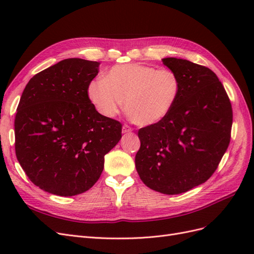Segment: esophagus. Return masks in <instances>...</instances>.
<instances>
[{"instance_id": "obj_1", "label": "esophagus", "mask_w": 254, "mask_h": 254, "mask_svg": "<svg viewBox=\"0 0 254 254\" xmlns=\"http://www.w3.org/2000/svg\"><path fill=\"white\" fill-rule=\"evenodd\" d=\"M131 131H132V128L130 127V126H128V125L123 126V133H129V132H131Z\"/></svg>"}]
</instances>
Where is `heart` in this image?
<instances>
[{"label": "heart", "instance_id": "heart-1", "mask_svg": "<svg viewBox=\"0 0 254 254\" xmlns=\"http://www.w3.org/2000/svg\"><path fill=\"white\" fill-rule=\"evenodd\" d=\"M180 93L181 79L175 71L141 64L115 65L88 87L90 102L102 115L114 118L125 101L128 117L140 126L162 122Z\"/></svg>", "mask_w": 254, "mask_h": 254}]
</instances>
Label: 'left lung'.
I'll list each match as a JSON object with an SVG mask.
<instances>
[{
	"mask_svg": "<svg viewBox=\"0 0 254 254\" xmlns=\"http://www.w3.org/2000/svg\"><path fill=\"white\" fill-rule=\"evenodd\" d=\"M162 61L180 76L181 93L162 122L137 131L135 167L145 186L176 195L205 182L217 170L231 139L233 112L209 67L173 57Z\"/></svg>",
	"mask_w": 254,
	"mask_h": 254,
	"instance_id": "1",
	"label": "left lung"
}]
</instances>
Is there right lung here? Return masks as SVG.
Instances as JSON below:
<instances>
[{
	"label": "right lung",
	"instance_id": "right-lung-1",
	"mask_svg": "<svg viewBox=\"0 0 254 254\" xmlns=\"http://www.w3.org/2000/svg\"><path fill=\"white\" fill-rule=\"evenodd\" d=\"M98 65L64 59L30 78L20 98L16 156L28 179L48 193L68 197L90 190L122 137L121 123L98 113L88 96Z\"/></svg>",
	"mask_w": 254,
	"mask_h": 254
}]
</instances>
